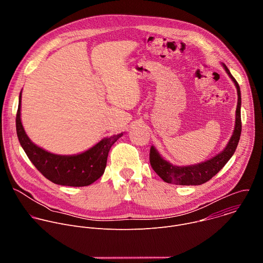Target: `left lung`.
I'll list each match as a JSON object with an SVG mask.
<instances>
[{
  "label": "left lung",
  "instance_id": "8db88e82",
  "mask_svg": "<svg viewBox=\"0 0 263 263\" xmlns=\"http://www.w3.org/2000/svg\"><path fill=\"white\" fill-rule=\"evenodd\" d=\"M224 70L227 71L229 77L234 82L237 89V107H236V118H235V127L233 134L227 144L219 154L215 157L198 164L186 165V166H177L173 165L168 161L164 160L157 149L154 146H151L149 149V163L155 171V173L166 183H174L177 185H201L209 181L213 176H215L226 164L232 155L234 154L237 147L240 134H241V118H240V106H241V97L240 88L237 81L231 74L230 70L222 63Z\"/></svg>",
  "mask_w": 263,
  "mask_h": 263
}]
</instances>
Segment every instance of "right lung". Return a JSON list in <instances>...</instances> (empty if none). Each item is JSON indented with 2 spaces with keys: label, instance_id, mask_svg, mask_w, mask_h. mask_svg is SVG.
Masks as SVG:
<instances>
[{
  "label": "right lung",
  "instance_id": "1",
  "mask_svg": "<svg viewBox=\"0 0 263 263\" xmlns=\"http://www.w3.org/2000/svg\"><path fill=\"white\" fill-rule=\"evenodd\" d=\"M22 91L16 114V133L20 143L30 161L51 182L63 186H87L97 181L105 172L108 153L124 133L106 137L78 155H57L34 144L26 134L21 121Z\"/></svg>",
  "mask_w": 263,
  "mask_h": 263
}]
</instances>
